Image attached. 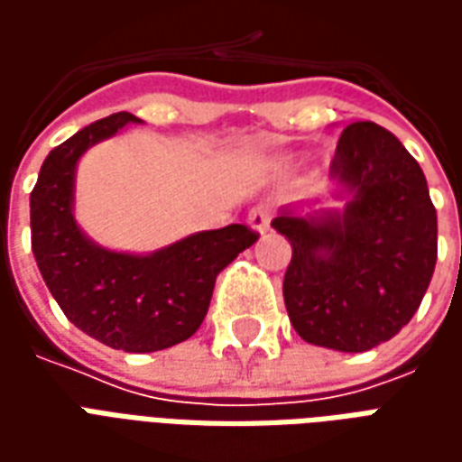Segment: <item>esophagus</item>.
Returning <instances> with one entry per match:
<instances>
[{
	"mask_svg": "<svg viewBox=\"0 0 462 462\" xmlns=\"http://www.w3.org/2000/svg\"><path fill=\"white\" fill-rule=\"evenodd\" d=\"M247 222H250L252 230H257V232L270 230V222H272L270 205H257V208H252L250 215H247Z\"/></svg>",
	"mask_w": 462,
	"mask_h": 462,
	"instance_id": "esophagus-1",
	"label": "esophagus"
}]
</instances>
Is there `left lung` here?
Returning a JSON list of instances; mask_svg holds the SVG:
<instances>
[{"label":"left lung","mask_w":462,"mask_h":462,"mask_svg":"<svg viewBox=\"0 0 462 462\" xmlns=\"http://www.w3.org/2000/svg\"><path fill=\"white\" fill-rule=\"evenodd\" d=\"M331 178L354 192L341 217L282 212L272 222L291 245L282 291L301 339L361 354L393 339L420 307L438 217L416 158L374 121L341 131Z\"/></svg>","instance_id":"8db88e82"}]
</instances>
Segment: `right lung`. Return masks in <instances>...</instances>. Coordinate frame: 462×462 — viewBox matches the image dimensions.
Segmentation results:
<instances>
[{"label":"right lung","mask_w":462,"mask_h":462,"mask_svg":"<svg viewBox=\"0 0 462 462\" xmlns=\"http://www.w3.org/2000/svg\"><path fill=\"white\" fill-rule=\"evenodd\" d=\"M125 123L138 118L125 111L101 118L46 155L29 198L32 250L66 319L106 346L145 354L175 346L200 329L217 274L260 235L247 225H227L145 257L86 240L71 215L76 162L88 145Z\"/></svg>","instance_id":"obj_1"}]
</instances>
